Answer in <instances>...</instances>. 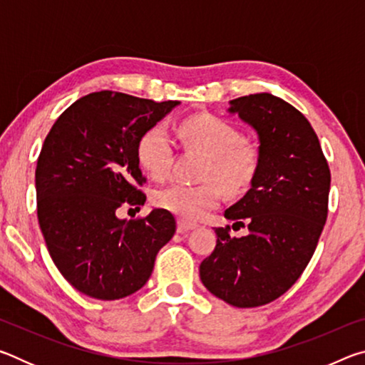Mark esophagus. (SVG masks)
I'll list each match as a JSON object with an SVG mask.
<instances>
[{
	"instance_id": "esophagus-1",
	"label": "esophagus",
	"mask_w": 365,
	"mask_h": 365,
	"mask_svg": "<svg viewBox=\"0 0 365 365\" xmlns=\"http://www.w3.org/2000/svg\"><path fill=\"white\" fill-rule=\"evenodd\" d=\"M197 225L193 224V222H187L183 219H178L177 222V232L178 233H185V232H190V230H195Z\"/></svg>"
}]
</instances>
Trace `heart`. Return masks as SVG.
Returning a JSON list of instances; mask_svg holds the SVG:
<instances>
[{"mask_svg": "<svg viewBox=\"0 0 365 365\" xmlns=\"http://www.w3.org/2000/svg\"><path fill=\"white\" fill-rule=\"evenodd\" d=\"M178 135L187 146L205 154L200 185L172 183L154 195L159 209L187 220L201 219L220 202L222 190L237 195L250 187L257 170V150L242 140V133L224 119L200 114L183 120ZM138 163L154 180L168 177L174 148L164 125H154L138 141Z\"/></svg>", "mask_w": 365, "mask_h": 365, "instance_id": "heart-1", "label": "heart"}]
</instances>
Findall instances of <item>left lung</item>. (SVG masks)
Returning <instances> with one entry per match:
<instances>
[{
	"label": "left lung",
	"mask_w": 365,
	"mask_h": 365,
	"mask_svg": "<svg viewBox=\"0 0 365 365\" xmlns=\"http://www.w3.org/2000/svg\"><path fill=\"white\" fill-rule=\"evenodd\" d=\"M228 113L259 140L251 188L224 212L250 233L237 238L230 227L215 228L217 245L200 277L228 304L257 307L288 292L311 261L329 212L330 169L311 123L282 98L242 96Z\"/></svg>",
	"instance_id": "8db88e82"
}]
</instances>
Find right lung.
Here are the masks:
<instances>
[{"mask_svg": "<svg viewBox=\"0 0 365 365\" xmlns=\"http://www.w3.org/2000/svg\"><path fill=\"white\" fill-rule=\"evenodd\" d=\"M178 104L98 91L71 104L45 138L35 170L38 224L54 265L90 298L138 292L174 237L164 209L137 220L115 212L145 205L138 141Z\"/></svg>", "mask_w": 365, "mask_h": 365, "instance_id": "add662e5", "label": "right lung"}]
</instances>
